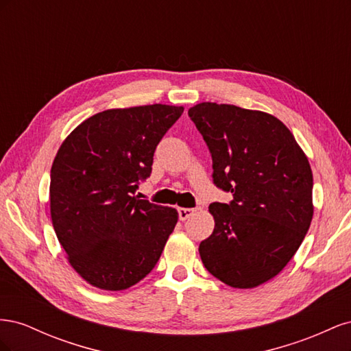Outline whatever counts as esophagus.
Listing matches in <instances>:
<instances>
[{
	"label": "esophagus",
	"instance_id": "obj_1",
	"mask_svg": "<svg viewBox=\"0 0 351 351\" xmlns=\"http://www.w3.org/2000/svg\"><path fill=\"white\" fill-rule=\"evenodd\" d=\"M177 210H178V219L180 221H186L187 218L192 217L193 212H195V209H192V208H178Z\"/></svg>",
	"mask_w": 351,
	"mask_h": 351
}]
</instances>
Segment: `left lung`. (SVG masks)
Masks as SVG:
<instances>
[{
  "label": "left lung",
  "instance_id": "8db88e82",
  "mask_svg": "<svg viewBox=\"0 0 351 351\" xmlns=\"http://www.w3.org/2000/svg\"><path fill=\"white\" fill-rule=\"evenodd\" d=\"M189 117L210 152L214 184L232 193L209 205L215 228L200 243L202 262L227 285L253 289L282 271L311 227L309 161L271 114L202 102Z\"/></svg>",
  "mask_w": 351,
  "mask_h": 351
}]
</instances>
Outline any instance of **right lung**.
<instances>
[{"label": "right lung", "instance_id": "add662e5", "mask_svg": "<svg viewBox=\"0 0 351 351\" xmlns=\"http://www.w3.org/2000/svg\"><path fill=\"white\" fill-rule=\"evenodd\" d=\"M183 107L107 110L62 142L51 168V218L83 280L120 291L149 274L177 224V210L139 199L158 143Z\"/></svg>", "mask_w": 351, "mask_h": 351}]
</instances>
